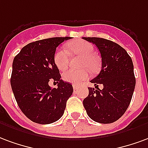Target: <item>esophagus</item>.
<instances>
[{
    "label": "esophagus",
    "mask_w": 148,
    "mask_h": 148,
    "mask_svg": "<svg viewBox=\"0 0 148 148\" xmlns=\"http://www.w3.org/2000/svg\"><path fill=\"white\" fill-rule=\"evenodd\" d=\"M73 90H74V91H77L78 90V86L77 85H75V84H73Z\"/></svg>",
    "instance_id": "obj_1"
}]
</instances>
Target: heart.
<instances>
[{"instance_id": "obj_1", "label": "heart", "mask_w": 148, "mask_h": 148, "mask_svg": "<svg viewBox=\"0 0 148 148\" xmlns=\"http://www.w3.org/2000/svg\"><path fill=\"white\" fill-rule=\"evenodd\" d=\"M68 48L71 53L82 57L80 67H87L90 72H95L98 69L99 60L93 54L95 48L91 43L86 41H77L68 45ZM53 61L58 69L61 71L66 69L69 64V52L64 48H59L55 52ZM87 69L83 68L78 70H67L62 74L63 79L69 83L79 84L89 77L90 74Z\"/></svg>"}]
</instances>
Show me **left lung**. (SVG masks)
<instances>
[{
    "instance_id": "obj_1",
    "label": "left lung",
    "mask_w": 148,
    "mask_h": 148,
    "mask_svg": "<svg viewBox=\"0 0 148 148\" xmlns=\"http://www.w3.org/2000/svg\"><path fill=\"white\" fill-rule=\"evenodd\" d=\"M83 38L95 44L102 58L101 71L90 83L103 85L102 90L88 87L89 95L83 101L84 106L95 121L113 123L125 113L133 95L136 78L132 58L125 49L110 40Z\"/></svg>"
}]
</instances>
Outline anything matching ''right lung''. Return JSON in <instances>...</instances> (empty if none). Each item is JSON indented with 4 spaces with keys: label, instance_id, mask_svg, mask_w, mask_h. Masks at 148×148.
<instances>
[{
    "label": "right lung",
    "instance_id": "right-lung-1",
    "mask_svg": "<svg viewBox=\"0 0 148 148\" xmlns=\"http://www.w3.org/2000/svg\"><path fill=\"white\" fill-rule=\"evenodd\" d=\"M70 38H50L29 43L14 58L12 89L19 109L33 122L46 125L57 121L73 95V85L61 79L53 61L57 47ZM50 79L58 83V88L49 87Z\"/></svg>",
    "mask_w": 148,
    "mask_h": 148
}]
</instances>
